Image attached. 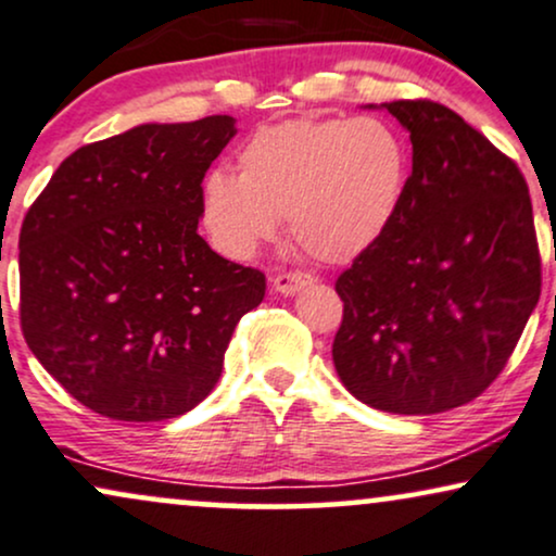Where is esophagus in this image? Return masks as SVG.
Returning <instances> with one entry per match:
<instances>
[{"label": "esophagus", "instance_id": "1", "mask_svg": "<svg viewBox=\"0 0 556 556\" xmlns=\"http://www.w3.org/2000/svg\"><path fill=\"white\" fill-rule=\"evenodd\" d=\"M307 285H313V277L305 271H282L271 277V290L279 292V295H295Z\"/></svg>", "mask_w": 556, "mask_h": 556}]
</instances>
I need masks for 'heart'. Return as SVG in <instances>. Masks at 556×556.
<instances>
[{
	"mask_svg": "<svg viewBox=\"0 0 556 556\" xmlns=\"http://www.w3.org/2000/svg\"><path fill=\"white\" fill-rule=\"evenodd\" d=\"M406 150L378 118H292L236 152L238 176L206 173L199 214L223 256L245 261L290 223L326 261H352L383 236L406 186Z\"/></svg>",
	"mask_w": 556,
	"mask_h": 556,
	"instance_id": "b5f03b06",
	"label": "heart"
}]
</instances>
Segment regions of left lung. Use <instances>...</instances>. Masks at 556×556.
Masks as SVG:
<instances>
[{
  "label": "left lung",
  "instance_id": "8db88e82",
  "mask_svg": "<svg viewBox=\"0 0 556 556\" xmlns=\"http://www.w3.org/2000/svg\"><path fill=\"white\" fill-rule=\"evenodd\" d=\"M380 109L409 131L412 176L383 236L337 279L333 367L372 409L438 414L503 372L539 303L531 197L518 165L456 111Z\"/></svg>",
  "mask_w": 556,
  "mask_h": 556
}]
</instances>
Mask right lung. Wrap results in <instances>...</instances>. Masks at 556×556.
Wrapping results in <instances>:
<instances>
[{
    "label": "right lung",
    "mask_w": 556,
    "mask_h": 556,
    "mask_svg": "<svg viewBox=\"0 0 556 556\" xmlns=\"http://www.w3.org/2000/svg\"><path fill=\"white\" fill-rule=\"evenodd\" d=\"M236 118L142 124L79 147L20 230V326L87 409L122 422L191 412L266 292L199 236V189Z\"/></svg>",
    "instance_id": "obj_1"
}]
</instances>
